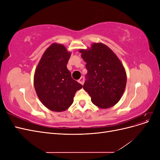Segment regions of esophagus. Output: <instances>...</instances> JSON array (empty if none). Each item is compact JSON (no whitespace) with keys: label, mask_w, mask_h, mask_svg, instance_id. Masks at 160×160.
<instances>
[{"label":"esophagus","mask_w":160,"mask_h":160,"mask_svg":"<svg viewBox=\"0 0 160 160\" xmlns=\"http://www.w3.org/2000/svg\"><path fill=\"white\" fill-rule=\"evenodd\" d=\"M78 82L79 83H81V85H83V83H84V77H81V78L78 80Z\"/></svg>","instance_id":"34e87169"}]
</instances>
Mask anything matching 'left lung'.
<instances>
[{
  "label": "left lung",
  "instance_id": "left-lung-1",
  "mask_svg": "<svg viewBox=\"0 0 160 160\" xmlns=\"http://www.w3.org/2000/svg\"><path fill=\"white\" fill-rule=\"evenodd\" d=\"M88 72L83 89L100 109L113 107L122 98L127 83L125 68L118 56L101 42L79 49Z\"/></svg>",
  "mask_w": 160,
  "mask_h": 160
}]
</instances>
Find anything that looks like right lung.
Listing matches in <instances>:
<instances>
[{"instance_id":"right-lung-1","label":"right lung","mask_w":160,"mask_h":160,"mask_svg":"<svg viewBox=\"0 0 160 160\" xmlns=\"http://www.w3.org/2000/svg\"><path fill=\"white\" fill-rule=\"evenodd\" d=\"M71 52L54 42L43 53L34 75V86L41 102L52 111L61 112L73 103L77 90L83 85L71 77L67 64Z\"/></svg>"}]
</instances>
